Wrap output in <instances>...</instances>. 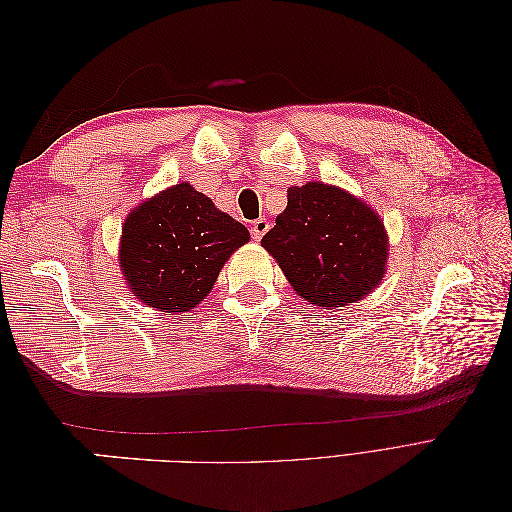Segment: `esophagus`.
Here are the masks:
<instances>
[{
  "instance_id": "1",
  "label": "esophagus",
  "mask_w": 512,
  "mask_h": 512,
  "mask_svg": "<svg viewBox=\"0 0 512 512\" xmlns=\"http://www.w3.org/2000/svg\"><path fill=\"white\" fill-rule=\"evenodd\" d=\"M267 230H269V220L267 218H258L256 222H252V237L256 241H260Z\"/></svg>"
}]
</instances>
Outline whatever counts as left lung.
I'll return each instance as SVG.
<instances>
[{
	"mask_svg": "<svg viewBox=\"0 0 512 512\" xmlns=\"http://www.w3.org/2000/svg\"><path fill=\"white\" fill-rule=\"evenodd\" d=\"M286 280L322 309L361 301L386 269L389 237L378 213L335 185L288 188V205L262 237Z\"/></svg>",
	"mask_w": 512,
	"mask_h": 512,
	"instance_id": "left-lung-1",
	"label": "left lung"
}]
</instances>
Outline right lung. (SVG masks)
Instances as JSON below:
<instances>
[{
  "instance_id": "1",
  "label": "right lung",
  "mask_w": 512,
  "mask_h": 512,
  "mask_svg": "<svg viewBox=\"0 0 512 512\" xmlns=\"http://www.w3.org/2000/svg\"><path fill=\"white\" fill-rule=\"evenodd\" d=\"M247 228L177 183L132 209L121 230L119 267L134 297L160 312H190L203 301Z\"/></svg>"
}]
</instances>
